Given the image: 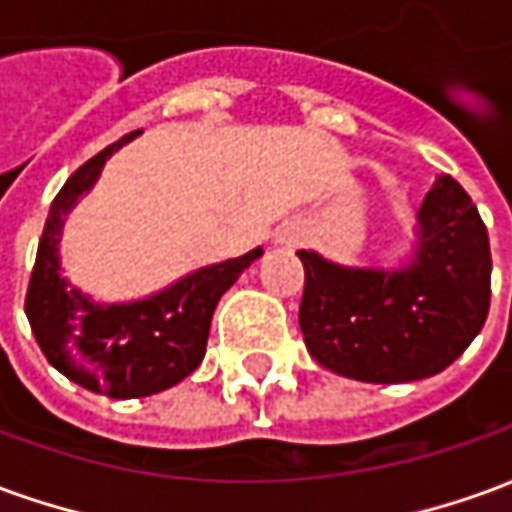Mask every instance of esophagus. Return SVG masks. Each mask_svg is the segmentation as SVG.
Returning a JSON list of instances; mask_svg holds the SVG:
<instances>
[{
    "mask_svg": "<svg viewBox=\"0 0 512 512\" xmlns=\"http://www.w3.org/2000/svg\"><path fill=\"white\" fill-rule=\"evenodd\" d=\"M279 241H282V244H296V241H299V233H285L282 235V238H279Z\"/></svg>",
    "mask_w": 512,
    "mask_h": 512,
    "instance_id": "esophagus-1",
    "label": "esophagus"
}]
</instances>
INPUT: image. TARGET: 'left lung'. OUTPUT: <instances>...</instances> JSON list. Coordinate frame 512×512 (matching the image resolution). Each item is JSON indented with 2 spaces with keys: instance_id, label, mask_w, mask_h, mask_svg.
<instances>
[{
  "instance_id": "obj_1",
  "label": "left lung",
  "mask_w": 512,
  "mask_h": 512,
  "mask_svg": "<svg viewBox=\"0 0 512 512\" xmlns=\"http://www.w3.org/2000/svg\"><path fill=\"white\" fill-rule=\"evenodd\" d=\"M296 255L304 263V343L337 376L367 384L436 376L488 318V230L450 175H439L419 205L403 266H345L312 249Z\"/></svg>"
}]
</instances>
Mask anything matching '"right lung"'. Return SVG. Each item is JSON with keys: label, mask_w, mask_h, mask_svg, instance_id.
<instances>
[{"label": "right lung", "mask_w": 512, "mask_h": 512, "mask_svg": "<svg viewBox=\"0 0 512 512\" xmlns=\"http://www.w3.org/2000/svg\"><path fill=\"white\" fill-rule=\"evenodd\" d=\"M131 131L73 172L51 202L27 290L29 326L40 351L73 384L95 395L131 400L164 392L200 367L216 304L246 268L263 255L255 246L241 257L202 266L145 299L104 304L62 277L60 238L68 213L93 189Z\"/></svg>", "instance_id": "1"}]
</instances>
